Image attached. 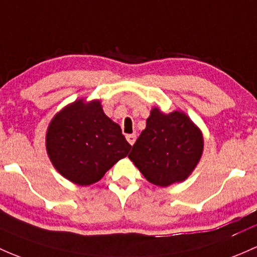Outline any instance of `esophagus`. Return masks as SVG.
Wrapping results in <instances>:
<instances>
[{"label":"esophagus","instance_id":"esophagus-1","mask_svg":"<svg viewBox=\"0 0 257 257\" xmlns=\"http://www.w3.org/2000/svg\"><path fill=\"white\" fill-rule=\"evenodd\" d=\"M126 140H128L129 144L133 145L137 140V136L136 134H128V136H126Z\"/></svg>","mask_w":257,"mask_h":257}]
</instances>
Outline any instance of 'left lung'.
Wrapping results in <instances>:
<instances>
[{
    "mask_svg": "<svg viewBox=\"0 0 257 257\" xmlns=\"http://www.w3.org/2000/svg\"><path fill=\"white\" fill-rule=\"evenodd\" d=\"M202 153V132L186 113L165 114L155 107L128 158L149 182L167 187L190 176Z\"/></svg>",
    "mask_w": 257,
    "mask_h": 257,
    "instance_id": "8db88e82",
    "label": "left lung"
}]
</instances>
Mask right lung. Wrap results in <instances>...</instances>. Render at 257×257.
Listing matches in <instances>:
<instances>
[{
    "instance_id": "add662e5",
    "label": "right lung",
    "mask_w": 257,
    "mask_h": 257,
    "mask_svg": "<svg viewBox=\"0 0 257 257\" xmlns=\"http://www.w3.org/2000/svg\"><path fill=\"white\" fill-rule=\"evenodd\" d=\"M45 144L59 174L80 186L101 180L132 148L120 126L104 114L98 99H77L56 113Z\"/></svg>"
}]
</instances>
